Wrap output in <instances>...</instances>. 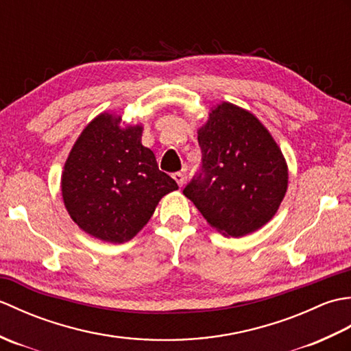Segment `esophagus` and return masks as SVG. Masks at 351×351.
I'll list each match as a JSON object with an SVG mask.
<instances>
[{
	"mask_svg": "<svg viewBox=\"0 0 351 351\" xmlns=\"http://www.w3.org/2000/svg\"><path fill=\"white\" fill-rule=\"evenodd\" d=\"M173 180L176 181L178 185H180V187H182V185H184V173H181V171H176V173H173Z\"/></svg>",
	"mask_w": 351,
	"mask_h": 351,
	"instance_id": "obj_1",
	"label": "esophagus"
}]
</instances>
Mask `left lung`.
<instances>
[{"label": "left lung", "mask_w": 351, "mask_h": 351, "mask_svg": "<svg viewBox=\"0 0 351 351\" xmlns=\"http://www.w3.org/2000/svg\"><path fill=\"white\" fill-rule=\"evenodd\" d=\"M202 170L184 189L208 225L240 238L261 229L278 213L288 190L280 147L249 110L220 102L197 130Z\"/></svg>", "instance_id": "left-lung-1"}]
</instances>
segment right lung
Returning <instances> with one entry per match:
<instances>
[{"label": "right lung", "mask_w": 351, "mask_h": 351, "mask_svg": "<svg viewBox=\"0 0 351 351\" xmlns=\"http://www.w3.org/2000/svg\"><path fill=\"white\" fill-rule=\"evenodd\" d=\"M141 125L104 113L88 122L62 171V196L71 219L86 234L121 244L136 237L156 205L178 184L141 145Z\"/></svg>", "instance_id": "obj_1"}]
</instances>
